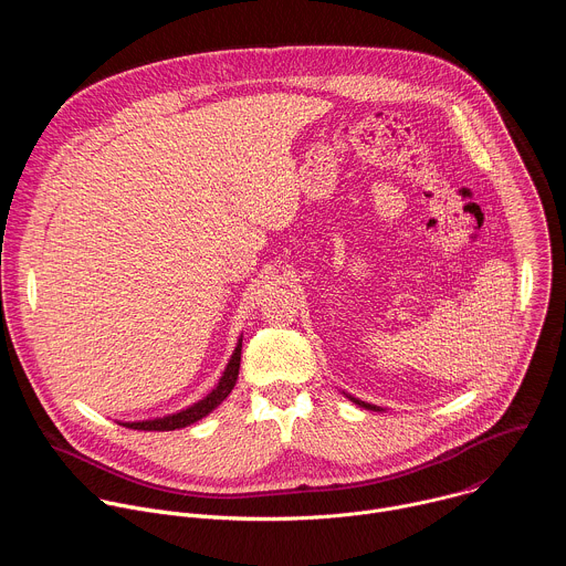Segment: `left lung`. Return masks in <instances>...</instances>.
<instances>
[{"label": "left lung", "instance_id": "8db88e82", "mask_svg": "<svg viewBox=\"0 0 566 566\" xmlns=\"http://www.w3.org/2000/svg\"><path fill=\"white\" fill-rule=\"evenodd\" d=\"M347 398H349V400H354V402H356V406H358V408H365V410H371V412H382V408H378V406H371V402H365V400H358V398H354V396H349V394H347Z\"/></svg>", "mask_w": 566, "mask_h": 566}]
</instances>
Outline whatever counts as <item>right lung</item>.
<instances>
[{"instance_id": "right-lung-1", "label": "right lung", "mask_w": 566, "mask_h": 566, "mask_svg": "<svg viewBox=\"0 0 566 566\" xmlns=\"http://www.w3.org/2000/svg\"><path fill=\"white\" fill-rule=\"evenodd\" d=\"M239 363H241V338L217 382V387L203 396L201 400H197L195 406L181 410V412H175V415H168V417H160V419H147V421H123L120 426L125 428H132V430H145V432H170V430H179V428H186V426H192L197 423L199 419L208 417L217 406H221V400L232 391L234 382H237V376H239Z\"/></svg>"}]
</instances>
